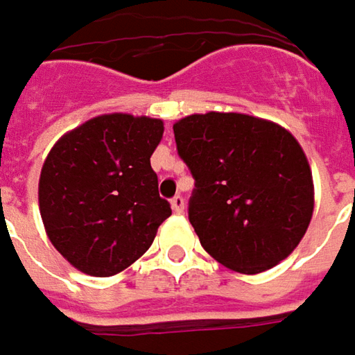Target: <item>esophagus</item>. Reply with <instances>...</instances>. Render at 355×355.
I'll return each instance as SVG.
<instances>
[{
	"label": "esophagus",
	"mask_w": 355,
	"mask_h": 355,
	"mask_svg": "<svg viewBox=\"0 0 355 355\" xmlns=\"http://www.w3.org/2000/svg\"><path fill=\"white\" fill-rule=\"evenodd\" d=\"M171 206H173V209H175L177 214H182V211H184V198L180 196V194H177V196L171 200Z\"/></svg>",
	"instance_id": "1"
}]
</instances>
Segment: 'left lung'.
I'll list each match as a JSON object with an SVG mask.
<instances>
[{
    "mask_svg": "<svg viewBox=\"0 0 355 355\" xmlns=\"http://www.w3.org/2000/svg\"><path fill=\"white\" fill-rule=\"evenodd\" d=\"M194 178L188 219L206 252L241 274L291 254L313 216V177L297 139L237 112L192 114L173 126Z\"/></svg>",
    "mask_w": 355,
    "mask_h": 355,
    "instance_id": "8db88e82",
    "label": "left lung"
}]
</instances>
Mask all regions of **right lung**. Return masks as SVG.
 <instances>
[{"mask_svg":"<svg viewBox=\"0 0 355 355\" xmlns=\"http://www.w3.org/2000/svg\"><path fill=\"white\" fill-rule=\"evenodd\" d=\"M161 137V120L105 114L52 147L38 204L48 239L71 266L107 278L151 247L171 216L149 161Z\"/></svg>","mask_w":355,"mask_h":355,"instance_id":"1","label":"right lung"}]
</instances>
